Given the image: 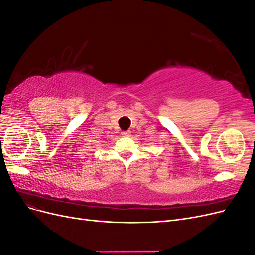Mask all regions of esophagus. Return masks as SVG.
I'll return each mask as SVG.
<instances>
[{
	"label": "esophagus",
	"mask_w": 255,
	"mask_h": 255,
	"mask_svg": "<svg viewBox=\"0 0 255 255\" xmlns=\"http://www.w3.org/2000/svg\"><path fill=\"white\" fill-rule=\"evenodd\" d=\"M121 135L123 137H129L130 136V132H129V130H126V132H122Z\"/></svg>",
	"instance_id": "1"
}]
</instances>
